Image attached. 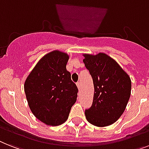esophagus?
Segmentation results:
<instances>
[{
    "mask_svg": "<svg viewBox=\"0 0 149 149\" xmlns=\"http://www.w3.org/2000/svg\"><path fill=\"white\" fill-rule=\"evenodd\" d=\"M76 84H77V88H78V90L81 89V84H80L79 82H77V83H76Z\"/></svg>",
    "mask_w": 149,
    "mask_h": 149,
    "instance_id": "obj_1",
    "label": "esophagus"
}]
</instances>
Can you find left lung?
Instances as JSON below:
<instances>
[{
	"label": "left lung",
	"mask_w": 149,
	"mask_h": 149,
	"mask_svg": "<svg viewBox=\"0 0 149 149\" xmlns=\"http://www.w3.org/2000/svg\"><path fill=\"white\" fill-rule=\"evenodd\" d=\"M84 63L92 77L94 94L85 110L88 121L96 126H110L124 112L131 94V80L116 61L104 53L84 55Z\"/></svg>",
	"instance_id": "1"
}]
</instances>
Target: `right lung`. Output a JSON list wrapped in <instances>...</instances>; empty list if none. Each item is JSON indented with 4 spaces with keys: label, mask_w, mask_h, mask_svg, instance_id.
<instances>
[{
    "label": "right lung",
    "mask_w": 149,
    "mask_h": 149,
    "mask_svg": "<svg viewBox=\"0 0 149 149\" xmlns=\"http://www.w3.org/2000/svg\"><path fill=\"white\" fill-rule=\"evenodd\" d=\"M67 54L53 51L42 57L24 84L29 108L38 120L50 126H58L68 117L76 102L77 86L66 70Z\"/></svg>",
    "instance_id": "1"
}]
</instances>
